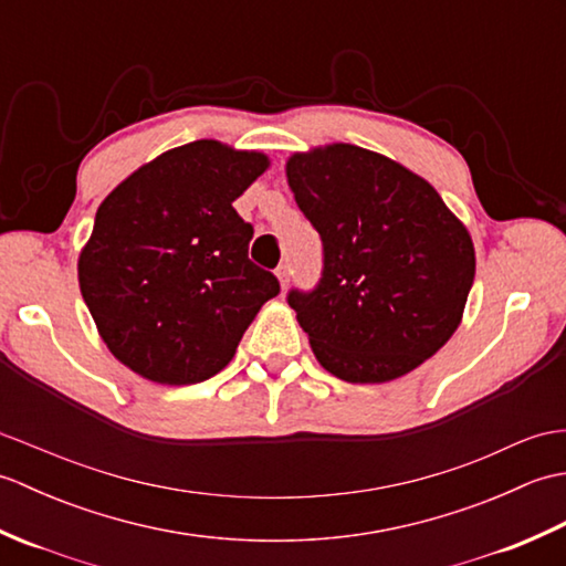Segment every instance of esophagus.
I'll return each mask as SVG.
<instances>
[{"instance_id": "1", "label": "esophagus", "mask_w": 566, "mask_h": 566, "mask_svg": "<svg viewBox=\"0 0 566 566\" xmlns=\"http://www.w3.org/2000/svg\"><path fill=\"white\" fill-rule=\"evenodd\" d=\"M274 274H276V280H280L282 290H286V284H290V268H286V264H280Z\"/></svg>"}]
</instances>
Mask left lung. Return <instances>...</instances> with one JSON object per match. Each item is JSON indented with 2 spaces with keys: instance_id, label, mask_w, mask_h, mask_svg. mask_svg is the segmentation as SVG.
Returning a JSON list of instances; mask_svg holds the SVG:
<instances>
[{
  "instance_id": "left-lung-1",
  "label": "left lung",
  "mask_w": 566,
  "mask_h": 566,
  "mask_svg": "<svg viewBox=\"0 0 566 566\" xmlns=\"http://www.w3.org/2000/svg\"><path fill=\"white\" fill-rule=\"evenodd\" d=\"M286 179L323 243L318 284L286 294L318 363L353 384L423 365L472 290L464 223L423 177L350 143L294 153Z\"/></svg>"
}]
</instances>
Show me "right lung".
I'll use <instances>...</instances> for the list:
<instances>
[{
  "instance_id": "add662e5",
  "label": "right lung",
  "mask_w": 566,
  "mask_h": 566,
  "mask_svg": "<svg viewBox=\"0 0 566 566\" xmlns=\"http://www.w3.org/2000/svg\"><path fill=\"white\" fill-rule=\"evenodd\" d=\"M268 155L195 140L126 177L94 216L80 292L112 355L158 384L221 371L280 282L248 258L233 201Z\"/></svg>"
}]
</instances>
